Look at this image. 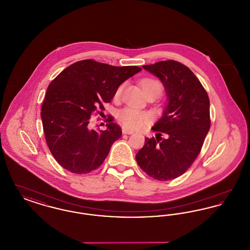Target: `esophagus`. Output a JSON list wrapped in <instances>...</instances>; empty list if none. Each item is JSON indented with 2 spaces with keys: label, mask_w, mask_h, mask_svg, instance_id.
<instances>
[{
  "label": "esophagus",
  "mask_w": 250,
  "mask_h": 250,
  "mask_svg": "<svg viewBox=\"0 0 250 250\" xmlns=\"http://www.w3.org/2000/svg\"><path fill=\"white\" fill-rule=\"evenodd\" d=\"M123 134H127V135H131V134H133V131L127 130V129H125V128H123Z\"/></svg>",
  "instance_id": "1"
}]
</instances>
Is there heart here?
<instances>
[{
  "instance_id": "heart-1",
  "label": "heart",
  "mask_w": 250,
  "mask_h": 250,
  "mask_svg": "<svg viewBox=\"0 0 250 250\" xmlns=\"http://www.w3.org/2000/svg\"><path fill=\"white\" fill-rule=\"evenodd\" d=\"M144 93H147L149 91H156L158 95L162 91V86L159 82L152 80V79H146L142 83ZM123 90V85H121L119 88L116 90L115 96H119ZM117 117L120 123L124 125V127L130 129V130H138L143 127L147 122H148V115L138 109L132 108V107H125L120 109L117 112Z\"/></svg>"
}]
</instances>
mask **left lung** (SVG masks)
<instances>
[{"mask_svg":"<svg viewBox=\"0 0 250 250\" xmlns=\"http://www.w3.org/2000/svg\"><path fill=\"white\" fill-rule=\"evenodd\" d=\"M143 67L164 85L167 102L152 127L155 139L145 138L136 160L149 176L168 181L185 173L200 154L211 125L210 100L194 73L179 62L161 61Z\"/></svg>","mask_w":250,"mask_h":250,"instance_id":"8db88e82","label":"left lung"}]
</instances>
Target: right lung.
Here are the masks:
<instances>
[{
  "mask_svg": "<svg viewBox=\"0 0 250 250\" xmlns=\"http://www.w3.org/2000/svg\"><path fill=\"white\" fill-rule=\"evenodd\" d=\"M141 70L83 60L48 85L41 108L43 129L50 153L63 168L83 174L104 162L122 129L111 116L106 130L90 129L91 116L105 109L103 104L111 101L120 85Z\"/></svg>",
  "mask_w": 250,
  "mask_h": 250,
  "instance_id": "right-lung-1",
  "label": "right lung"
}]
</instances>
